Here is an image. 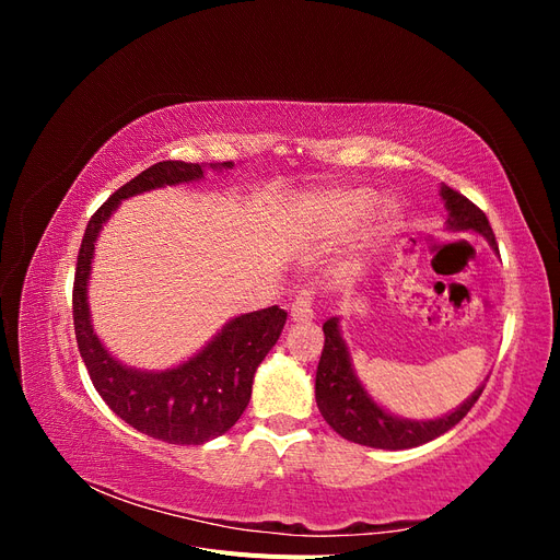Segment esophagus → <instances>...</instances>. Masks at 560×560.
I'll return each instance as SVG.
<instances>
[{"instance_id":"1","label":"esophagus","mask_w":560,"mask_h":560,"mask_svg":"<svg viewBox=\"0 0 560 560\" xmlns=\"http://www.w3.org/2000/svg\"><path fill=\"white\" fill-rule=\"evenodd\" d=\"M315 317L313 313V292L301 290L299 296L292 303V319L294 322H311Z\"/></svg>"}]
</instances>
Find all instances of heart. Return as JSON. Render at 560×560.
Segmentation results:
<instances>
[{
	"label": "heart",
	"instance_id": "obj_1",
	"mask_svg": "<svg viewBox=\"0 0 560 560\" xmlns=\"http://www.w3.org/2000/svg\"><path fill=\"white\" fill-rule=\"evenodd\" d=\"M308 212L317 229L327 233H348L354 229V224L369 212L366 217V245L378 247L389 233H393L399 210L393 200H381L376 208L374 206V191L369 189H322L317 194H311L308 200Z\"/></svg>",
	"mask_w": 560,
	"mask_h": 560
}]
</instances>
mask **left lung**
<instances>
[{"instance_id": "left-lung-1", "label": "left lung", "mask_w": 560, "mask_h": 560, "mask_svg": "<svg viewBox=\"0 0 560 560\" xmlns=\"http://www.w3.org/2000/svg\"><path fill=\"white\" fill-rule=\"evenodd\" d=\"M442 198L448 210V231L481 233L490 243V247L498 252L495 233L490 229L483 210H479L471 200H467L463 194L453 191L446 184H442ZM322 331H325V348H322V358L315 374L317 409L322 418L329 422L331 430L348 439V442L385 451H401L428 444L432 439L442 436L444 432L455 428L483 393L481 385L479 389H474L471 397H467L455 411L442 418H399L385 411L383 406H378L374 397L364 389L358 374H354L350 350L343 341L341 329H338V317H329L325 325H322Z\"/></svg>"}]
</instances>
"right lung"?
I'll return each mask as SVG.
<instances>
[{
  "label": "right lung",
  "mask_w": 560,
  "mask_h": 560,
  "mask_svg": "<svg viewBox=\"0 0 560 560\" xmlns=\"http://www.w3.org/2000/svg\"><path fill=\"white\" fill-rule=\"evenodd\" d=\"M206 167L222 173L231 171L233 161L210 165L163 161L147 167L144 173L114 191L105 206L91 217L83 233L72 294L79 352L100 397L138 432L182 446L206 444L238 422L249 404L257 366L278 343L287 313L270 306L233 317L194 358L165 371H142L121 364L100 343L91 325L89 278L95 241L118 202L144 191L163 189V186L198 182Z\"/></svg>",
  "instance_id": "right-lung-1"
}]
</instances>
